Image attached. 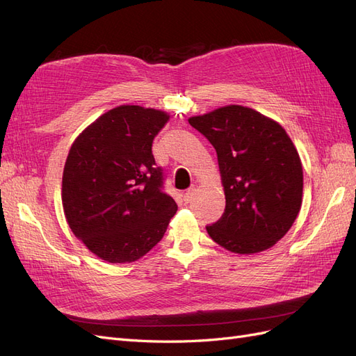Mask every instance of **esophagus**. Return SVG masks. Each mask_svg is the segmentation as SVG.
I'll return each instance as SVG.
<instances>
[{
  "instance_id": "34e87169",
  "label": "esophagus",
  "mask_w": 356,
  "mask_h": 356,
  "mask_svg": "<svg viewBox=\"0 0 356 356\" xmlns=\"http://www.w3.org/2000/svg\"><path fill=\"white\" fill-rule=\"evenodd\" d=\"M195 195H196V188H195V187L188 188V190L184 193V202H186V203H190L193 199H195Z\"/></svg>"
}]
</instances>
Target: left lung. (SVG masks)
<instances>
[{"mask_svg": "<svg viewBox=\"0 0 356 356\" xmlns=\"http://www.w3.org/2000/svg\"><path fill=\"white\" fill-rule=\"evenodd\" d=\"M188 123L218 156L225 209L207 225L212 241L236 254L272 248L296 221L303 196V168L285 129L242 105L190 117Z\"/></svg>", "mask_w": 356, "mask_h": 356, "instance_id": "left-lung-1", "label": "left lung"}]
</instances>
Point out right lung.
<instances>
[{"label":"right lung","instance_id":"right-lung-1","mask_svg":"<svg viewBox=\"0 0 356 356\" xmlns=\"http://www.w3.org/2000/svg\"><path fill=\"white\" fill-rule=\"evenodd\" d=\"M165 111L120 105L77 136L62 177L70 229L108 263H132L154 248L178 207L163 191L152 147Z\"/></svg>","mask_w":356,"mask_h":356}]
</instances>
